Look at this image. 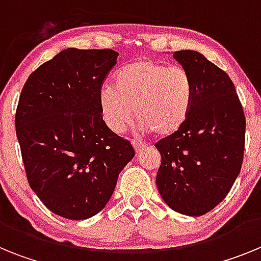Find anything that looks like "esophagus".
<instances>
[{
	"mask_svg": "<svg viewBox=\"0 0 261 261\" xmlns=\"http://www.w3.org/2000/svg\"><path fill=\"white\" fill-rule=\"evenodd\" d=\"M132 145L133 147H135L136 153H141V151H144L145 149H146V145L144 144V142H140V141H132Z\"/></svg>",
	"mask_w": 261,
	"mask_h": 261,
	"instance_id": "34e87169",
	"label": "esophagus"
}]
</instances>
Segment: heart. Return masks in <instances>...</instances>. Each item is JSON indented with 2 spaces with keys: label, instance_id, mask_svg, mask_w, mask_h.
Here are the masks:
<instances>
[{
  "label": "heart",
  "instance_id": "heart-1",
  "mask_svg": "<svg viewBox=\"0 0 261 261\" xmlns=\"http://www.w3.org/2000/svg\"><path fill=\"white\" fill-rule=\"evenodd\" d=\"M193 98L195 84L186 69L140 59L115 73L114 87L100 89L99 107L114 133H123L136 115L140 130L168 137L187 123Z\"/></svg>",
  "mask_w": 261,
  "mask_h": 261
}]
</instances>
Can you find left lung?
I'll return each instance as SVG.
<instances>
[{"label":"left lung","mask_w":261,"mask_h":261,"mask_svg":"<svg viewBox=\"0 0 261 261\" xmlns=\"http://www.w3.org/2000/svg\"><path fill=\"white\" fill-rule=\"evenodd\" d=\"M172 56L192 77L195 98L183 128L155 144L162 156L155 181L172 211L197 217L225 199L241 172L246 119L222 69L196 50Z\"/></svg>","instance_id":"obj_1"}]
</instances>
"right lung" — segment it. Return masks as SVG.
<instances>
[{"mask_svg": "<svg viewBox=\"0 0 261 261\" xmlns=\"http://www.w3.org/2000/svg\"><path fill=\"white\" fill-rule=\"evenodd\" d=\"M119 53L68 48L31 73L15 114L27 180L43 204L68 220L105 208L130 142L106 125L99 91Z\"/></svg>", "mask_w": 261, "mask_h": 261, "instance_id": "obj_1", "label": "right lung"}]
</instances>
